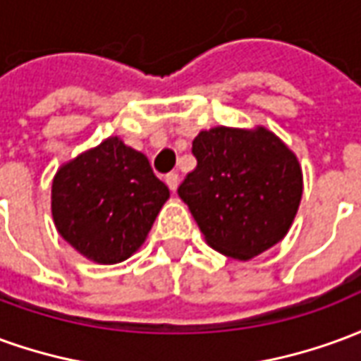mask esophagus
Returning a JSON list of instances; mask_svg holds the SVG:
<instances>
[{
  "label": "esophagus",
  "mask_w": 361,
  "mask_h": 361,
  "mask_svg": "<svg viewBox=\"0 0 361 361\" xmlns=\"http://www.w3.org/2000/svg\"><path fill=\"white\" fill-rule=\"evenodd\" d=\"M178 183H180V176L176 172H170L166 173V185L172 189V191H176L178 189Z\"/></svg>",
  "instance_id": "esophagus-1"
}]
</instances>
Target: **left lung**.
Instances as JSON below:
<instances>
[{"label":"left lung","instance_id":"obj_1","mask_svg":"<svg viewBox=\"0 0 361 361\" xmlns=\"http://www.w3.org/2000/svg\"><path fill=\"white\" fill-rule=\"evenodd\" d=\"M197 168L178 189L212 250L250 261L288 234L302 166L267 127H212L193 141Z\"/></svg>","mask_w":361,"mask_h":361}]
</instances>
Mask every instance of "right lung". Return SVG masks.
I'll use <instances>...</instances> for the list:
<instances>
[{
  "label": "right lung",
  "mask_w": 361,
  "mask_h": 361,
  "mask_svg": "<svg viewBox=\"0 0 361 361\" xmlns=\"http://www.w3.org/2000/svg\"><path fill=\"white\" fill-rule=\"evenodd\" d=\"M170 189L149 158L108 137L59 168L51 181V216L59 235L82 257L116 265L141 247Z\"/></svg>",
  "instance_id": "add662e5"
}]
</instances>
